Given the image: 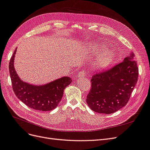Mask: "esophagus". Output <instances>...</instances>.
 Segmentation results:
<instances>
[{
	"label": "esophagus",
	"mask_w": 150,
	"mask_h": 150,
	"mask_svg": "<svg viewBox=\"0 0 150 150\" xmlns=\"http://www.w3.org/2000/svg\"><path fill=\"white\" fill-rule=\"evenodd\" d=\"M85 75V71H81L79 74H78V78H83V77H84Z\"/></svg>",
	"instance_id": "obj_1"
}]
</instances>
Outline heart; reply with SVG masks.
<instances>
[{
    "instance_id": "heart-1",
    "label": "heart",
    "mask_w": 150,
    "mask_h": 150,
    "mask_svg": "<svg viewBox=\"0 0 150 150\" xmlns=\"http://www.w3.org/2000/svg\"><path fill=\"white\" fill-rule=\"evenodd\" d=\"M104 47H100L98 44L90 43L88 47L86 48V51L91 54H97L99 50H103ZM114 59V54L111 51H103L98 54L95 59L94 65L98 69H104L110 66Z\"/></svg>"
}]
</instances>
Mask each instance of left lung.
<instances>
[{"instance_id":"obj_1","label":"left lung","mask_w":150,"mask_h":150,"mask_svg":"<svg viewBox=\"0 0 150 150\" xmlns=\"http://www.w3.org/2000/svg\"><path fill=\"white\" fill-rule=\"evenodd\" d=\"M131 52L112 69L94 75L86 103L94 112L111 114L126 106L137 83L138 67Z\"/></svg>"}]
</instances>
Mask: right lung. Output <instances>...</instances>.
<instances>
[{"label": "right lung", "mask_w": 150, "mask_h": 150, "mask_svg": "<svg viewBox=\"0 0 150 150\" xmlns=\"http://www.w3.org/2000/svg\"><path fill=\"white\" fill-rule=\"evenodd\" d=\"M17 49L9 62V72L12 88L16 96L25 105L35 110L47 111L55 109L61 101L64 90L72 79L68 76L61 77L49 83L34 85L22 81L14 67Z\"/></svg>", "instance_id": "add662e5"}]
</instances>
